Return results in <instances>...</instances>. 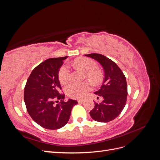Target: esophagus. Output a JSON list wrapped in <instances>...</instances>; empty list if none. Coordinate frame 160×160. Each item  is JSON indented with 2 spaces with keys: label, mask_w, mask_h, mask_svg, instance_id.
<instances>
[{
  "label": "esophagus",
  "mask_w": 160,
  "mask_h": 160,
  "mask_svg": "<svg viewBox=\"0 0 160 160\" xmlns=\"http://www.w3.org/2000/svg\"><path fill=\"white\" fill-rule=\"evenodd\" d=\"M77 101H78V103H83L84 99H78V100H77Z\"/></svg>",
  "instance_id": "1"
}]
</instances>
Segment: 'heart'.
Returning <instances> with one entry per match:
<instances>
[{"label": "heart", "instance_id": "heart-1", "mask_svg": "<svg viewBox=\"0 0 160 160\" xmlns=\"http://www.w3.org/2000/svg\"><path fill=\"white\" fill-rule=\"evenodd\" d=\"M74 65L85 72L86 77L94 83H98L101 79V72L96 69L95 62L86 57H81L74 61ZM69 67L64 64L62 65L59 71L58 77L60 83L65 85L70 80ZM91 89V85L88 82L83 83H71L65 88V92L69 97L72 99L81 98Z\"/></svg>", "mask_w": 160, "mask_h": 160}]
</instances>
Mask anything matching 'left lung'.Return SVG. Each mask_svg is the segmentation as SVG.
I'll return each instance as SVG.
<instances>
[{"label": "left lung", "instance_id": "left-lung-1", "mask_svg": "<svg viewBox=\"0 0 160 160\" xmlns=\"http://www.w3.org/2000/svg\"><path fill=\"white\" fill-rule=\"evenodd\" d=\"M85 55L98 61L102 65L105 74L101 89L94 93L103 100L101 103L95 102V107L89 114L96 122L104 123L111 122L122 113L126 104L128 96L126 79L117 64L109 58L98 53Z\"/></svg>", "mask_w": 160, "mask_h": 160}]
</instances>
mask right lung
Listing matches in <instances>:
<instances>
[{"label": "right lung", "instance_id": "1", "mask_svg": "<svg viewBox=\"0 0 160 160\" xmlns=\"http://www.w3.org/2000/svg\"><path fill=\"white\" fill-rule=\"evenodd\" d=\"M67 57L51 58L32 70L25 87L24 101L31 118L48 129H58L68 123L76 100L65 101L58 73ZM57 104H56V103Z\"/></svg>", "mask_w": 160, "mask_h": 160}]
</instances>
